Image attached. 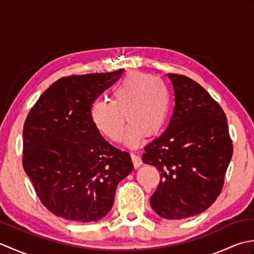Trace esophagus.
<instances>
[{
	"instance_id": "34e87169",
	"label": "esophagus",
	"mask_w": 254,
	"mask_h": 254,
	"mask_svg": "<svg viewBox=\"0 0 254 254\" xmlns=\"http://www.w3.org/2000/svg\"><path fill=\"white\" fill-rule=\"evenodd\" d=\"M131 158H132V161H133V165L135 168H138L139 166H142V159L139 156L136 154V153H131Z\"/></svg>"
}]
</instances>
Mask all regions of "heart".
Instances as JSON below:
<instances>
[{
	"label": "heart",
	"mask_w": 254,
	"mask_h": 254,
	"mask_svg": "<svg viewBox=\"0 0 254 254\" xmlns=\"http://www.w3.org/2000/svg\"><path fill=\"white\" fill-rule=\"evenodd\" d=\"M170 96L165 84L152 75L132 71L119 82L111 101L97 99L90 106L95 127L113 142L120 141L124 132V116L128 127L124 138L127 146H137L145 134H158L168 120Z\"/></svg>",
	"instance_id": "heart-1"
}]
</instances>
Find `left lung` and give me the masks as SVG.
Instances as JSON below:
<instances>
[{"label":"left lung","mask_w":254,"mask_h":254,"mask_svg":"<svg viewBox=\"0 0 254 254\" xmlns=\"http://www.w3.org/2000/svg\"><path fill=\"white\" fill-rule=\"evenodd\" d=\"M168 77L175 90L174 116L163 135L145 146L142 159L160 172L150 206L166 219H185L216 201L233 143L225 112L207 91L183 75Z\"/></svg>","instance_id":"obj_1"}]
</instances>
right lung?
Masks as SVG:
<instances>
[{
	"label": "right lung",
	"instance_id": "add662e5",
	"mask_svg": "<svg viewBox=\"0 0 254 254\" xmlns=\"http://www.w3.org/2000/svg\"><path fill=\"white\" fill-rule=\"evenodd\" d=\"M123 71L58 79L27 116L23 166L56 216L78 223L105 217L118 183L133 170L130 154L108 143L89 115L94 100Z\"/></svg>",
	"mask_w": 254,
	"mask_h": 254
}]
</instances>
